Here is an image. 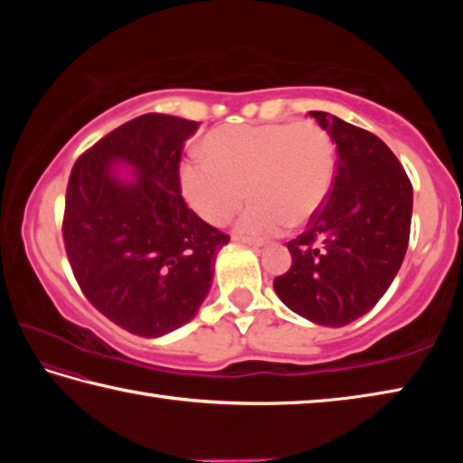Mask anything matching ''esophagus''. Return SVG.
Returning <instances> with one entry per match:
<instances>
[{"instance_id": "esophagus-1", "label": "esophagus", "mask_w": 463, "mask_h": 463, "mask_svg": "<svg viewBox=\"0 0 463 463\" xmlns=\"http://www.w3.org/2000/svg\"><path fill=\"white\" fill-rule=\"evenodd\" d=\"M232 241H237V242H245V245H249V247H253V249H260L263 242L261 241H253V239H245V237H239V234H234L232 237Z\"/></svg>"}]
</instances>
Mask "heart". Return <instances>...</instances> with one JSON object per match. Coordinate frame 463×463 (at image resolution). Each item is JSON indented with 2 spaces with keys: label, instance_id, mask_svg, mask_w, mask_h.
<instances>
[{
  "label": "heart",
  "instance_id": "b5f03b06",
  "mask_svg": "<svg viewBox=\"0 0 463 463\" xmlns=\"http://www.w3.org/2000/svg\"><path fill=\"white\" fill-rule=\"evenodd\" d=\"M203 151L208 159L192 156L182 165L185 200L203 221L222 226L249 195L253 203L237 222L247 239L310 222L333 187V140L312 120L221 127Z\"/></svg>",
  "mask_w": 463,
  "mask_h": 463
}]
</instances>
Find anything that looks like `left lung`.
<instances>
[{
  "label": "left lung",
  "mask_w": 463,
  "mask_h": 463,
  "mask_svg": "<svg viewBox=\"0 0 463 463\" xmlns=\"http://www.w3.org/2000/svg\"><path fill=\"white\" fill-rule=\"evenodd\" d=\"M310 116L336 145L333 187L307 231L288 242L292 268L273 288L296 315L343 326L372 310L401 269L412 184L382 138L333 114Z\"/></svg>",
  "instance_id": "obj_1"
}]
</instances>
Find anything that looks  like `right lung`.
Here are the masks:
<instances>
[{
	"instance_id": "add662e5",
	"label": "right lung",
	"mask_w": 463,
	"mask_h": 463,
	"mask_svg": "<svg viewBox=\"0 0 463 463\" xmlns=\"http://www.w3.org/2000/svg\"><path fill=\"white\" fill-rule=\"evenodd\" d=\"M198 122L143 114L109 132L69 175L62 241L83 296L124 331L161 336L184 326L213 286L229 234L187 208L179 182ZM116 160L135 166L122 184Z\"/></svg>"
}]
</instances>
